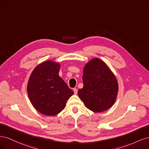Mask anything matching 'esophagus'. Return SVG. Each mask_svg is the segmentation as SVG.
<instances>
[{
	"label": "esophagus",
	"instance_id": "esophagus-1",
	"mask_svg": "<svg viewBox=\"0 0 149 149\" xmlns=\"http://www.w3.org/2000/svg\"><path fill=\"white\" fill-rule=\"evenodd\" d=\"M73 91H74V93L75 94H77V93H78V90H77V89L74 88V89H73Z\"/></svg>",
	"mask_w": 149,
	"mask_h": 149
}]
</instances>
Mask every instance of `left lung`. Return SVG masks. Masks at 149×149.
Instances as JSON below:
<instances>
[{
	"label": "left lung",
	"mask_w": 149,
	"mask_h": 149,
	"mask_svg": "<svg viewBox=\"0 0 149 149\" xmlns=\"http://www.w3.org/2000/svg\"><path fill=\"white\" fill-rule=\"evenodd\" d=\"M83 81V87L78 90V94L88 109L101 112L114 104L118 93V83L103 61L95 58L86 64Z\"/></svg>",
	"instance_id": "obj_1"
}]
</instances>
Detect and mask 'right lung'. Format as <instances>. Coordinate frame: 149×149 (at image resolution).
Wrapping results in <instances>:
<instances>
[{
  "mask_svg": "<svg viewBox=\"0 0 149 149\" xmlns=\"http://www.w3.org/2000/svg\"><path fill=\"white\" fill-rule=\"evenodd\" d=\"M60 65L48 60L35 68L27 84L31 104L41 114L55 116L64 109L74 92L60 77Z\"/></svg>",
  "mask_w": 149,
  "mask_h": 149,
  "instance_id": "add662e5",
  "label": "right lung"
}]
</instances>
